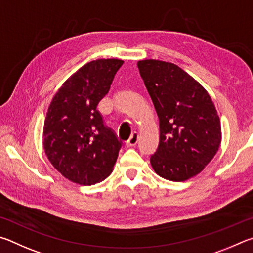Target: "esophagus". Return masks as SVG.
<instances>
[{
  "mask_svg": "<svg viewBox=\"0 0 253 253\" xmlns=\"http://www.w3.org/2000/svg\"><path fill=\"white\" fill-rule=\"evenodd\" d=\"M138 141H139V134L136 133V132H133V133L131 134L130 139L126 141V148H132V147H134V145H135L136 143H138Z\"/></svg>",
  "mask_w": 253,
  "mask_h": 253,
  "instance_id": "34e87169",
  "label": "esophagus"
}]
</instances>
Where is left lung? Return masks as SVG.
<instances>
[{"label": "left lung", "instance_id": "8db88e82", "mask_svg": "<svg viewBox=\"0 0 253 253\" xmlns=\"http://www.w3.org/2000/svg\"><path fill=\"white\" fill-rule=\"evenodd\" d=\"M160 121V142L150 158L161 178L181 182L200 173L221 143V122L209 93L170 62H138Z\"/></svg>", "mask_w": 253, "mask_h": 253}]
</instances>
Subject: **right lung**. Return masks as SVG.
I'll use <instances>...</instances> for the list:
<instances>
[{"label":"right lung","instance_id":"right-lung-1","mask_svg":"<svg viewBox=\"0 0 253 253\" xmlns=\"http://www.w3.org/2000/svg\"><path fill=\"white\" fill-rule=\"evenodd\" d=\"M122 64L118 59L84 64L62 84L48 106L44 151L52 166L74 183H99L113 170L122 143L104 126L96 106Z\"/></svg>","mask_w":253,"mask_h":253}]
</instances>
